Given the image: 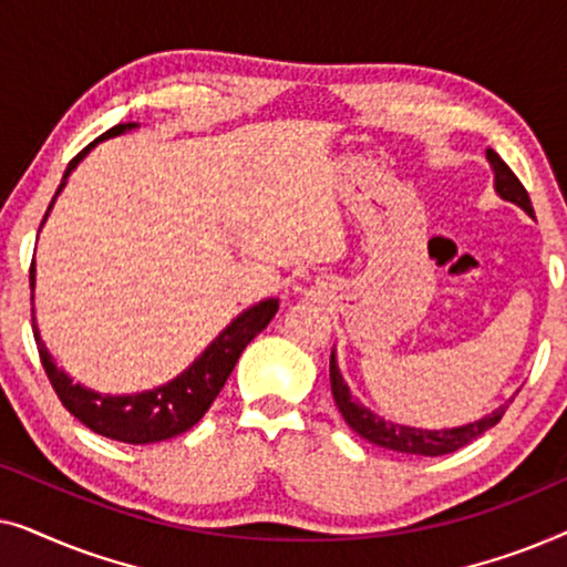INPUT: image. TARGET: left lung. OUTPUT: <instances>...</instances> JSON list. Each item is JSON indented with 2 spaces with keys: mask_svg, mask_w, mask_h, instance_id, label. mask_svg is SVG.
Segmentation results:
<instances>
[{
  "mask_svg": "<svg viewBox=\"0 0 567 567\" xmlns=\"http://www.w3.org/2000/svg\"><path fill=\"white\" fill-rule=\"evenodd\" d=\"M487 162H491L493 173H495V190L503 200H511V204L522 206L526 214L534 216L529 193L522 185V181L514 175L506 162H503L498 154L493 150H487ZM330 390H332V400L340 410V415L346 417V423L359 433L361 439L371 441V444L390 449V452H400V454H417V456H441V454H452L456 449L467 446L470 441H475L477 436H483L487 429H493L495 423L501 421L503 413L508 410L506 405L495 408L491 415L480 417L475 423L460 425V429H439V431H429V429H415V425H402V423H392L384 421L382 415L371 413L369 408H363L359 400L353 398L348 384L343 382L338 371V361L336 353L330 355Z\"/></svg>",
  "mask_w": 567,
  "mask_h": 567,
  "instance_id": "8db88e82",
  "label": "left lung"
}]
</instances>
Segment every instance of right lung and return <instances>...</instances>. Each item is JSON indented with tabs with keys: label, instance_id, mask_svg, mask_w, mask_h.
<instances>
[{
	"label": "right lung",
	"instance_id": "right-lung-1",
	"mask_svg": "<svg viewBox=\"0 0 567 567\" xmlns=\"http://www.w3.org/2000/svg\"><path fill=\"white\" fill-rule=\"evenodd\" d=\"M131 128H136V123H118V126L107 128L105 134L95 138L90 146H84V150L69 162L64 181H61L56 196L66 185L69 173L80 165L82 157L92 150V146L97 142H105V138L126 134ZM56 196H53V200H56ZM49 212H45V216H49ZM30 286H35L33 268H30ZM276 312H278V299L258 301L255 307L245 309L237 320H231L227 328L219 332V338H216L214 343L208 346L181 377H175L173 382L157 386V390L138 392V394H100L95 390H87V386L82 384H74L72 379H69L64 371L53 363L51 353L45 351L41 332H38L35 317H33V336L38 343V353H41V363L45 374H49L51 386L59 394L61 405H64L76 421L87 425L90 431L100 433V436L138 446V444H157V441L181 436V433L193 429V425L204 417L206 410L212 408L216 394L221 392V386L229 379L239 355H243L245 346L250 343L260 330L268 328V322L274 320Z\"/></svg>",
	"mask_w": 567,
	"mask_h": 567
}]
</instances>
